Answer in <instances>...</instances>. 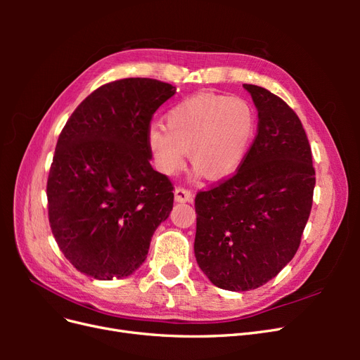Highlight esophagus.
<instances>
[{"mask_svg":"<svg viewBox=\"0 0 360 360\" xmlns=\"http://www.w3.org/2000/svg\"><path fill=\"white\" fill-rule=\"evenodd\" d=\"M174 198L177 202H192L193 201V193L184 188H177L174 191Z\"/></svg>","mask_w":360,"mask_h":360,"instance_id":"esophagus-1","label":"esophagus"}]
</instances>
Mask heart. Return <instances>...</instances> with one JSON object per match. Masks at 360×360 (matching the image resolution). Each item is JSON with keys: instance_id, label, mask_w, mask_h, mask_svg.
Listing matches in <instances>:
<instances>
[{"instance_id": "obj_1", "label": "heart", "mask_w": 360, "mask_h": 360, "mask_svg": "<svg viewBox=\"0 0 360 360\" xmlns=\"http://www.w3.org/2000/svg\"><path fill=\"white\" fill-rule=\"evenodd\" d=\"M255 132V108L245 97L198 93L171 108L165 127L151 126L147 143L165 176L183 168L188 151L197 176L219 180L242 167Z\"/></svg>"}]
</instances>
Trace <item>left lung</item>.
<instances>
[{
    "mask_svg": "<svg viewBox=\"0 0 360 360\" xmlns=\"http://www.w3.org/2000/svg\"><path fill=\"white\" fill-rule=\"evenodd\" d=\"M258 134L236 176L195 198V258L213 285L248 291L275 278L297 252L315 186L299 117L263 86L243 84Z\"/></svg>",
    "mask_w": 360,
    "mask_h": 360,
    "instance_id": "left-lung-1",
    "label": "left lung"
}]
</instances>
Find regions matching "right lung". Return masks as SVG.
Here are the masks:
<instances>
[{"mask_svg": "<svg viewBox=\"0 0 360 360\" xmlns=\"http://www.w3.org/2000/svg\"><path fill=\"white\" fill-rule=\"evenodd\" d=\"M176 86L148 78L105 84L61 130L48 177L49 224L81 274L122 279L144 263L172 210V184L150 165V120Z\"/></svg>", "mask_w": 360, "mask_h": 360, "instance_id": "add662e5", "label": "right lung"}]
</instances>
